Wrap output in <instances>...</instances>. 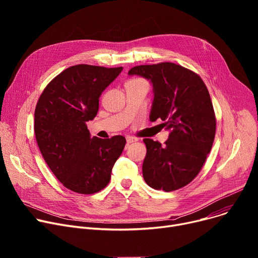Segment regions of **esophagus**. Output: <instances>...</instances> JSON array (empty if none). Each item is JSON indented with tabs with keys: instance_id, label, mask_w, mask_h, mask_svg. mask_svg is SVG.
Wrapping results in <instances>:
<instances>
[{
	"instance_id": "esophagus-1",
	"label": "esophagus",
	"mask_w": 258,
	"mask_h": 258,
	"mask_svg": "<svg viewBox=\"0 0 258 258\" xmlns=\"http://www.w3.org/2000/svg\"><path fill=\"white\" fill-rule=\"evenodd\" d=\"M136 141H138V138H135V137H132V136H127V137H126V142H127V144H131V143L136 142Z\"/></svg>"
}]
</instances>
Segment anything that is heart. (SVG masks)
<instances>
[{"mask_svg": "<svg viewBox=\"0 0 258 258\" xmlns=\"http://www.w3.org/2000/svg\"><path fill=\"white\" fill-rule=\"evenodd\" d=\"M139 80H142V79H132L130 81H139Z\"/></svg>", "mask_w": 258, "mask_h": 258, "instance_id": "obj_1", "label": "heart"}]
</instances>
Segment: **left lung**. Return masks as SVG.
I'll use <instances>...</instances> for the list:
<instances>
[{
	"label": "left lung",
	"mask_w": 258,
	"mask_h": 258,
	"mask_svg": "<svg viewBox=\"0 0 258 258\" xmlns=\"http://www.w3.org/2000/svg\"><path fill=\"white\" fill-rule=\"evenodd\" d=\"M128 74L151 80L154 101L150 119H161L170 131L163 146L143 139V178L157 190H177L199 174L213 144L216 119L207 87L197 73L173 62L137 66Z\"/></svg>",
	"instance_id": "8db88e82"
}]
</instances>
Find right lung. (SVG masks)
Returning a JSON list of instances; mask_svg holds the SVG:
<instances>
[{
    "label": "right lung",
    "instance_id": "obj_1",
    "mask_svg": "<svg viewBox=\"0 0 258 258\" xmlns=\"http://www.w3.org/2000/svg\"><path fill=\"white\" fill-rule=\"evenodd\" d=\"M123 68L76 64L54 77L38 98L34 133L39 151L57 180L83 195L100 191L122 154L123 136L91 138L87 122L97 115L99 97Z\"/></svg>",
    "mask_w": 258,
    "mask_h": 258
}]
</instances>
